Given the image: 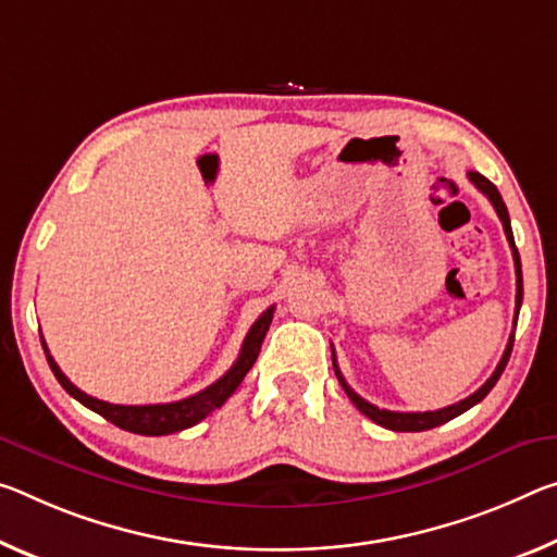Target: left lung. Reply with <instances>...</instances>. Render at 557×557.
I'll list each match as a JSON object with an SVG mask.
<instances>
[{
    "label": "left lung",
    "instance_id": "obj_1",
    "mask_svg": "<svg viewBox=\"0 0 557 557\" xmlns=\"http://www.w3.org/2000/svg\"><path fill=\"white\" fill-rule=\"evenodd\" d=\"M469 181L475 185V188H479V190L483 193L485 198L491 200V206L496 208V213H498L500 223H503V231H506L510 250H513V262H516V322H518L520 302H523V275H520V255H518V250H516L513 231H510L508 208H506V202H503V198H500V193H498L496 185H493L488 178H483L481 173H473V171H471V173H469ZM516 322H513V330H516ZM513 339H516V332H510V339H508V344H506V351H503V357H500V361H498L496 372L491 374L488 382H485L479 392H473L471 396H466V399L456 401V404H451V406H444V409H438V411H389V409H379V406L369 404L367 399H361V396H359L355 389H351V386H349L347 382H344V376H342L339 367H337V359H334V349H332V367H334V374H337V379H339L342 389L347 392L351 404H355L357 409H359L361 413H364L367 419H372L374 423H379V426L392 429V431H426V429H434V426H441V423L456 419L458 413L469 411L471 406H475V404L485 399V394H488V392L493 389V386H496V382H498L500 374H503V369H506V364H508L510 351H513Z\"/></svg>",
    "mask_w": 557,
    "mask_h": 557
}]
</instances>
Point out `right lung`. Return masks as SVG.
Masks as SVG:
<instances>
[{"label":"right lung","instance_id":"obj_1","mask_svg":"<svg viewBox=\"0 0 557 557\" xmlns=\"http://www.w3.org/2000/svg\"><path fill=\"white\" fill-rule=\"evenodd\" d=\"M272 314H275V307H270V310H264L258 317V322L250 326V332H247V337L243 342L240 357L235 359V364L227 369V372L220 376L215 384H210L208 389H202L198 394L188 396V399L171 401V404L123 406V404H109V401L94 399V396L84 394L82 389H78V386H74L72 382H69L66 374L61 372L59 364L54 361V357L49 355L47 342H44V339H41V347H44V351H47V361H49L51 372H54V376H57V382L64 386L66 394H72L76 401H82L86 409L101 413L106 421L116 423L119 429L131 431V434L168 436V434H175V431L196 426L198 421L210 417V413H213L215 409H220V406H223L227 399H231L233 392L237 389V386H240L245 374L250 372L252 364H255V359H258V355H260L262 339H264V334H268V330H270Z\"/></svg>","mask_w":557,"mask_h":557}]
</instances>
